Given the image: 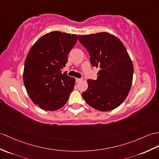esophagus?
I'll use <instances>...</instances> for the list:
<instances>
[{
  "label": "esophagus",
  "instance_id": "34e87169",
  "mask_svg": "<svg viewBox=\"0 0 159 159\" xmlns=\"http://www.w3.org/2000/svg\"><path fill=\"white\" fill-rule=\"evenodd\" d=\"M82 80H83L82 79H76V83H79V82H80V81Z\"/></svg>",
  "mask_w": 159,
  "mask_h": 159
}]
</instances>
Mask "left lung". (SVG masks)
Listing matches in <instances>:
<instances>
[{"instance_id": "obj_1", "label": "left lung", "mask_w": 159, "mask_h": 159, "mask_svg": "<svg viewBox=\"0 0 159 159\" xmlns=\"http://www.w3.org/2000/svg\"><path fill=\"white\" fill-rule=\"evenodd\" d=\"M79 40L89 53L91 66L99 68L98 79L87 80L83 99L99 111L116 108L126 99L132 84L134 66L126 48L107 32L79 35Z\"/></svg>"}]
</instances>
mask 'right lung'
Returning a JSON list of instances; mask_svg holds the SVG:
<instances>
[{"instance_id": "add662e5", "label": "right lung", "mask_w": 159, "mask_h": 159, "mask_svg": "<svg viewBox=\"0 0 159 159\" xmlns=\"http://www.w3.org/2000/svg\"><path fill=\"white\" fill-rule=\"evenodd\" d=\"M78 36L58 31L41 36L29 51L24 70V83L28 95L40 108L53 111L67 102L75 79L61 70Z\"/></svg>"}]
</instances>
